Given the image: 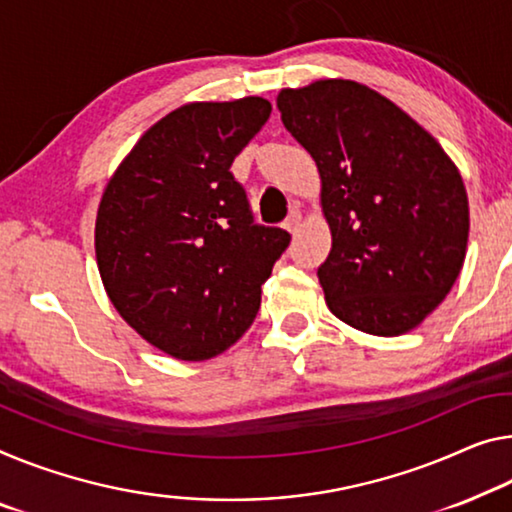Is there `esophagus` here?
Masks as SVG:
<instances>
[{
  "mask_svg": "<svg viewBox=\"0 0 512 512\" xmlns=\"http://www.w3.org/2000/svg\"><path fill=\"white\" fill-rule=\"evenodd\" d=\"M300 222H302L300 210H293V212H290V215L286 217V222H283V226H286V229H288L290 233H295L297 229H300Z\"/></svg>",
  "mask_w": 512,
  "mask_h": 512,
  "instance_id": "1",
  "label": "esophagus"
}]
</instances>
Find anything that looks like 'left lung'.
Listing matches in <instances>:
<instances>
[{"mask_svg":"<svg viewBox=\"0 0 512 512\" xmlns=\"http://www.w3.org/2000/svg\"><path fill=\"white\" fill-rule=\"evenodd\" d=\"M277 107L320 169L332 229L318 267L327 306L366 334L410 332L465 263L469 203L458 169L419 123L364 84L283 89Z\"/></svg>","mask_w":512,"mask_h":512,"instance_id":"8db88e82","label":"left lung"}]
</instances>
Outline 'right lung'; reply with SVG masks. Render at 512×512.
<instances>
[{
  "label": "right lung",
  "instance_id": "obj_1",
  "mask_svg": "<svg viewBox=\"0 0 512 512\" xmlns=\"http://www.w3.org/2000/svg\"><path fill=\"white\" fill-rule=\"evenodd\" d=\"M272 105L190 102L137 141L102 194L98 270L123 320L167 355L210 359L238 341L290 233L254 222L231 164Z\"/></svg>",
  "mask_w": 512,
  "mask_h": 512
}]
</instances>
